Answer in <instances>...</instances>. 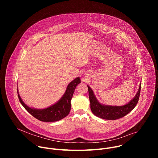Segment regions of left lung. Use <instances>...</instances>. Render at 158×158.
I'll return each instance as SVG.
<instances>
[{
	"instance_id": "obj_1",
	"label": "left lung",
	"mask_w": 158,
	"mask_h": 158,
	"mask_svg": "<svg viewBox=\"0 0 158 158\" xmlns=\"http://www.w3.org/2000/svg\"><path fill=\"white\" fill-rule=\"evenodd\" d=\"M89 98L93 113L96 116L108 120H116L121 118L127 114L136 106L140 95L141 83L139 85L138 91L134 99L129 103L122 106H106L100 104L96 98L92 89L87 85Z\"/></svg>"
}]
</instances>
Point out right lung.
Masks as SVG:
<instances>
[{"instance_id":"right-lung-1","label":"right lung","mask_w":158,"mask_h":158,"mask_svg":"<svg viewBox=\"0 0 158 158\" xmlns=\"http://www.w3.org/2000/svg\"><path fill=\"white\" fill-rule=\"evenodd\" d=\"M81 82L77 77L67 85L65 93L62 98L55 104L44 109H36L27 106L21 99L18 91V97L21 104L29 113L38 120L43 122H54L59 121L69 114L71 110V101L76 86Z\"/></svg>"}]
</instances>
